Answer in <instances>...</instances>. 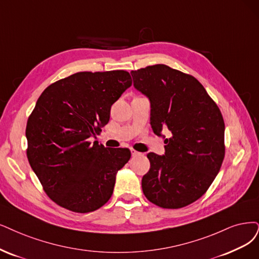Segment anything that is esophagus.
<instances>
[{
  "label": "esophagus",
  "mask_w": 259,
  "mask_h": 259,
  "mask_svg": "<svg viewBox=\"0 0 259 259\" xmlns=\"http://www.w3.org/2000/svg\"><path fill=\"white\" fill-rule=\"evenodd\" d=\"M139 154V152L137 151V150H135V149H131V155L132 156H137Z\"/></svg>",
  "instance_id": "1"
}]
</instances>
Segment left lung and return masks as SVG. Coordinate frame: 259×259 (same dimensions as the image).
Masks as SVG:
<instances>
[{
    "instance_id": "1",
    "label": "left lung",
    "mask_w": 259,
    "mask_h": 259,
    "mask_svg": "<svg viewBox=\"0 0 259 259\" xmlns=\"http://www.w3.org/2000/svg\"><path fill=\"white\" fill-rule=\"evenodd\" d=\"M133 86L150 101V124L165 139V154L149 152L143 193L159 207L178 209L202 197L225 156L224 120L217 103L194 76L158 64L132 70ZM165 138V137H163Z\"/></svg>"
}]
</instances>
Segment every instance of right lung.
<instances>
[{
  "mask_svg": "<svg viewBox=\"0 0 259 259\" xmlns=\"http://www.w3.org/2000/svg\"><path fill=\"white\" fill-rule=\"evenodd\" d=\"M132 84L129 72H76L42 92L27 119L26 156L47 195L73 212H92L113 194L128 148L89 139L109 122L112 104Z\"/></svg>",
  "mask_w": 259,
  "mask_h": 259,
  "instance_id": "add662e5",
  "label": "right lung"
}]
</instances>
